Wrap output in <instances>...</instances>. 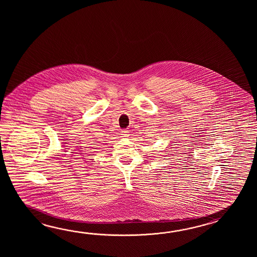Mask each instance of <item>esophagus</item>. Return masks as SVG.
Returning a JSON list of instances; mask_svg holds the SVG:
<instances>
[{
	"instance_id": "esophagus-1",
	"label": "esophagus",
	"mask_w": 257,
	"mask_h": 257,
	"mask_svg": "<svg viewBox=\"0 0 257 257\" xmlns=\"http://www.w3.org/2000/svg\"><path fill=\"white\" fill-rule=\"evenodd\" d=\"M121 135L123 137L128 136V131L127 130H123L121 131Z\"/></svg>"
}]
</instances>
